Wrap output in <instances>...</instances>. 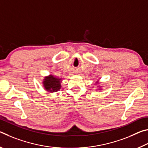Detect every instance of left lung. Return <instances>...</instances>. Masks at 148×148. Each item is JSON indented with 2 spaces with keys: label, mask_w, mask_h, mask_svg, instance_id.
I'll list each match as a JSON object with an SVG mask.
<instances>
[{
  "label": "left lung",
  "mask_w": 148,
  "mask_h": 148,
  "mask_svg": "<svg viewBox=\"0 0 148 148\" xmlns=\"http://www.w3.org/2000/svg\"><path fill=\"white\" fill-rule=\"evenodd\" d=\"M99 83V81H97V82H96V84H98ZM99 89H100V90H101V88H99Z\"/></svg>",
  "instance_id": "1"
}]
</instances>
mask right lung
<instances>
[{
  "mask_svg": "<svg viewBox=\"0 0 148 148\" xmlns=\"http://www.w3.org/2000/svg\"><path fill=\"white\" fill-rule=\"evenodd\" d=\"M61 78L55 77L53 75L50 74L44 77L42 84L46 91L49 92H54L61 89Z\"/></svg>",
  "mask_w": 148,
  "mask_h": 148,
  "instance_id": "1",
  "label": "right lung"
}]
</instances>
